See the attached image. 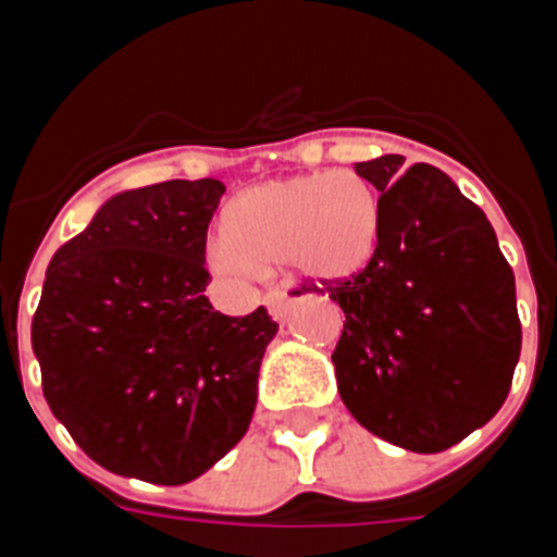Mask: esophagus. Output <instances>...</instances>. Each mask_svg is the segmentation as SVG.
Masks as SVG:
<instances>
[{
  "instance_id": "1",
  "label": "esophagus",
  "mask_w": 557,
  "mask_h": 557,
  "mask_svg": "<svg viewBox=\"0 0 557 557\" xmlns=\"http://www.w3.org/2000/svg\"><path fill=\"white\" fill-rule=\"evenodd\" d=\"M264 304H268L270 314H273L275 321H287L289 318V309H293V298H289L287 293H270L268 298H264Z\"/></svg>"
}]
</instances>
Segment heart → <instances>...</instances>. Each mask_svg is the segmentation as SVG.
Listing matches in <instances>:
<instances>
[{
  "label": "heart",
  "mask_w": 557,
  "mask_h": 557,
  "mask_svg": "<svg viewBox=\"0 0 557 557\" xmlns=\"http://www.w3.org/2000/svg\"><path fill=\"white\" fill-rule=\"evenodd\" d=\"M379 239L382 203L371 181L351 170L312 172L250 186L231 200L209 264L228 278L289 264L304 278L339 284L373 262Z\"/></svg>",
  "instance_id": "heart-1"
}]
</instances>
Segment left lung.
<instances>
[{
  "label": "left lung",
  "mask_w": 557,
  "mask_h": 557,
  "mask_svg": "<svg viewBox=\"0 0 557 557\" xmlns=\"http://www.w3.org/2000/svg\"><path fill=\"white\" fill-rule=\"evenodd\" d=\"M401 156L354 164L382 191L373 262L329 287L346 312L332 354L359 424L435 455L499 412L521 351L516 282L480 206L430 164Z\"/></svg>",
  "instance_id": "obj_1"
}]
</instances>
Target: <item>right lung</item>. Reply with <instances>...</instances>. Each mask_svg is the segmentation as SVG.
I'll return each mask as SVG.
<instances>
[{"label":"right lung","mask_w":557,"mask_h":557,"mask_svg":"<svg viewBox=\"0 0 557 557\" xmlns=\"http://www.w3.org/2000/svg\"><path fill=\"white\" fill-rule=\"evenodd\" d=\"M225 186L164 181L108 198L58 248L33 318L44 398L102 469L156 485L209 471L248 432L278 323L206 298Z\"/></svg>","instance_id":"add662e5"}]
</instances>
